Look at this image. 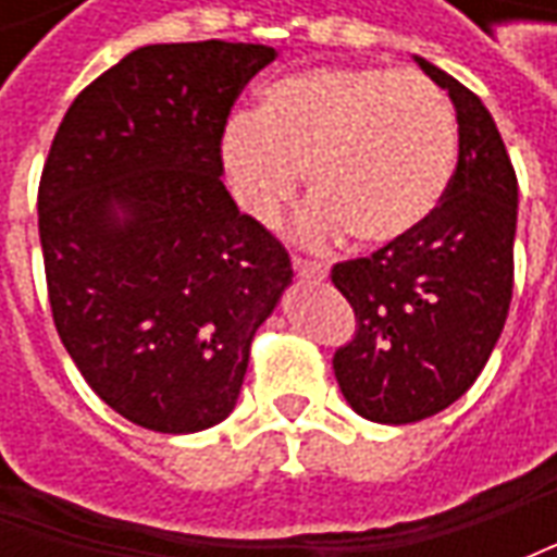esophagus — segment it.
Returning <instances> with one entry per match:
<instances>
[{
	"label": "esophagus",
	"instance_id": "esophagus-1",
	"mask_svg": "<svg viewBox=\"0 0 557 557\" xmlns=\"http://www.w3.org/2000/svg\"><path fill=\"white\" fill-rule=\"evenodd\" d=\"M292 268H295V274L304 280L327 277V268L322 265V262H310V259H292Z\"/></svg>",
	"mask_w": 557,
	"mask_h": 557
}]
</instances>
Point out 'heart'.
Wrapping results in <instances>:
<instances>
[{
  "instance_id": "1",
  "label": "heart",
  "mask_w": 557,
  "mask_h": 557,
  "mask_svg": "<svg viewBox=\"0 0 557 557\" xmlns=\"http://www.w3.org/2000/svg\"><path fill=\"white\" fill-rule=\"evenodd\" d=\"M218 158L232 199L256 223L277 220L301 170L315 199L301 235L343 230L363 247H387L442 206L456 163V115L418 71L319 65L259 91L256 115H232Z\"/></svg>"
}]
</instances>
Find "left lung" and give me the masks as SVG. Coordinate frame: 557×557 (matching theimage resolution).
I'll list each match as a JSON object with an SVG mask.
<instances>
[{"instance_id":"obj_1","label":"left lung","mask_w":557,"mask_h":557,"mask_svg":"<svg viewBox=\"0 0 557 557\" xmlns=\"http://www.w3.org/2000/svg\"><path fill=\"white\" fill-rule=\"evenodd\" d=\"M414 62L456 110L450 187L409 238L331 268L358 322L334 355V375L351 409L375 423H414L462 397L513 298L519 187L502 134L474 91L420 55Z\"/></svg>"}]
</instances>
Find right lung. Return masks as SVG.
Listing matches in <instances>:
<instances>
[{"instance_id": "add662e5", "label": "right lung", "mask_w": 557, "mask_h": 557, "mask_svg": "<svg viewBox=\"0 0 557 557\" xmlns=\"http://www.w3.org/2000/svg\"><path fill=\"white\" fill-rule=\"evenodd\" d=\"M265 44H148L79 91L38 187L47 292L71 361L143 430L199 432L238 403L256 327L292 283L238 211L218 143Z\"/></svg>"}]
</instances>
